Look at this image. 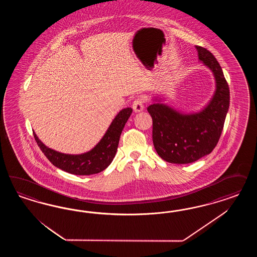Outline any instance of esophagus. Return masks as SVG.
I'll return each instance as SVG.
<instances>
[{
    "mask_svg": "<svg viewBox=\"0 0 257 257\" xmlns=\"http://www.w3.org/2000/svg\"><path fill=\"white\" fill-rule=\"evenodd\" d=\"M132 106L134 111H135L136 113L141 112V111H143V109H144V101H143V100H142L141 98H139V99H137V100L134 101Z\"/></svg>",
    "mask_w": 257,
    "mask_h": 257,
    "instance_id": "1",
    "label": "esophagus"
}]
</instances>
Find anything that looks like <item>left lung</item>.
<instances>
[{"label": "left lung", "instance_id": "obj_1", "mask_svg": "<svg viewBox=\"0 0 257 257\" xmlns=\"http://www.w3.org/2000/svg\"><path fill=\"white\" fill-rule=\"evenodd\" d=\"M199 62L208 68L216 89L210 101L197 112H184L156 96L149 105L153 118V141L165 161L189 164L209 155L220 138L230 104V91L221 67L208 50L196 46Z\"/></svg>", "mask_w": 257, "mask_h": 257}]
</instances>
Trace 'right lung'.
Returning a JSON list of instances; mask_svg holds the SVG:
<instances>
[{
	"label": "right lung",
	"mask_w": 257,
	"mask_h": 257,
	"mask_svg": "<svg viewBox=\"0 0 257 257\" xmlns=\"http://www.w3.org/2000/svg\"><path fill=\"white\" fill-rule=\"evenodd\" d=\"M132 112L131 107L121 109L101 140L90 151L84 154L69 155L57 152L47 147L35 132L34 137L42 153L56 168L75 175H91L105 170L113 161L120 135Z\"/></svg>",
	"instance_id": "add662e5"
}]
</instances>
